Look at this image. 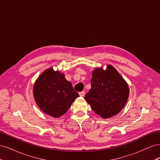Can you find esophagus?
<instances>
[{"mask_svg": "<svg viewBox=\"0 0 160 160\" xmlns=\"http://www.w3.org/2000/svg\"><path fill=\"white\" fill-rule=\"evenodd\" d=\"M79 96H80V97H83V96L85 95V91H81V92H79Z\"/></svg>", "mask_w": 160, "mask_h": 160, "instance_id": "esophagus-1", "label": "esophagus"}]
</instances>
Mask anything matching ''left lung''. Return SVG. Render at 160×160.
Masks as SVG:
<instances>
[{"mask_svg":"<svg viewBox=\"0 0 160 160\" xmlns=\"http://www.w3.org/2000/svg\"><path fill=\"white\" fill-rule=\"evenodd\" d=\"M91 83L85 99L94 112L104 119L119 113L127 102L129 89L118 71L111 65L105 70L95 68Z\"/></svg>","mask_w":160,"mask_h":160,"instance_id":"left-lung-1","label":"left lung"}]
</instances>
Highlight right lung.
Returning a JSON list of instances; mask_svg holds the SVG:
<instances>
[{
	"label": "right lung",
	"instance_id": "add662e5",
	"mask_svg": "<svg viewBox=\"0 0 160 160\" xmlns=\"http://www.w3.org/2000/svg\"><path fill=\"white\" fill-rule=\"evenodd\" d=\"M33 96L43 112L52 118H59L69 109L79 95L74 91L65 75L52 67L43 71L33 87Z\"/></svg>",
	"mask_w": 160,
	"mask_h": 160
}]
</instances>
